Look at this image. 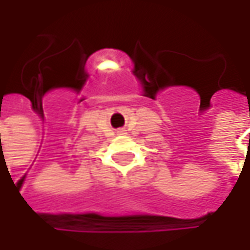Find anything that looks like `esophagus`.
Returning <instances> with one entry per match:
<instances>
[{
  "mask_svg": "<svg viewBox=\"0 0 250 250\" xmlns=\"http://www.w3.org/2000/svg\"><path fill=\"white\" fill-rule=\"evenodd\" d=\"M118 135H125V129L118 130Z\"/></svg>",
  "mask_w": 250,
  "mask_h": 250,
  "instance_id": "1",
  "label": "esophagus"
}]
</instances>
